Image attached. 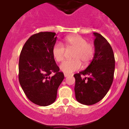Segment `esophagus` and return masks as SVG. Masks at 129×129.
Returning <instances> with one entry per match:
<instances>
[{
	"label": "esophagus",
	"instance_id": "obj_1",
	"mask_svg": "<svg viewBox=\"0 0 129 129\" xmlns=\"http://www.w3.org/2000/svg\"><path fill=\"white\" fill-rule=\"evenodd\" d=\"M69 74H66V73H65V74H64V76H65V77H67V76H69Z\"/></svg>",
	"mask_w": 129,
	"mask_h": 129
}]
</instances>
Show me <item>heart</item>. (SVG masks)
Masks as SVG:
<instances>
[{
    "mask_svg": "<svg viewBox=\"0 0 129 129\" xmlns=\"http://www.w3.org/2000/svg\"><path fill=\"white\" fill-rule=\"evenodd\" d=\"M65 46L67 49H74L73 60H65L60 66V70L66 74H70L80 69L82 62L84 64L89 63L94 54L93 45L87 43L85 39L80 35H70L65 39ZM66 49L62 43L57 42L54 45L52 54L56 62H61L64 58Z\"/></svg>",
    "mask_w": 129,
    "mask_h": 129,
    "instance_id": "heart-1",
    "label": "heart"
}]
</instances>
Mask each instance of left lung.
Listing matches in <instances>:
<instances>
[{
  "label": "left lung",
  "mask_w": 129,
  "mask_h": 129,
  "mask_svg": "<svg viewBox=\"0 0 129 129\" xmlns=\"http://www.w3.org/2000/svg\"><path fill=\"white\" fill-rule=\"evenodd\" d=\"M93 35V59L86 69L74 75L76 100L86 105L96 104L104 98L113 82L115 69L114 55L109 43L99 33Z\"/></svg>",
  "instance_id": "8db88e82"
}]
</instances>
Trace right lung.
Listing matches in <instances>:
<instances>
[{
	"label": "right lung",
	"mask_w": 129,
	"mask_h": 129,
	"mask_svg": "<svg viewBox=\"0 0 129 129\" xmlns=\"http://www.w3.org/2000/svg\"><path fill=\"white\" fill-rule=\"evenodd\" d=\"M56 33L40 32L30 37L20 54L18 79L29 100L40 106L56 100L58 88L64 78L52 54ZM54 72L53 77L50 74Z\"/></svg>",
	"instance_id": "right-lung-1"
}]
</instances>
